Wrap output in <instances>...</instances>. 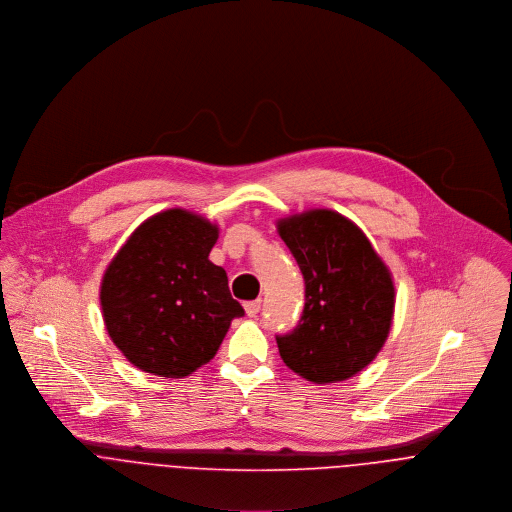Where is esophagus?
Here are the masks:
<instances>
[{
	"instance_id": "esophagus-1",
	"label": "esophagus",
	"mask_w": 512,
	"mask_h": 512,
	"mask_svg": "<svg viewBox=\"0 0 512 512\" xmlns=\"http://www.w3.org/2000/svg\"><path fill=\"white\" fill-rule=\"evenodd\" d=\"M260 307H262V299H254V301L244 303V309H246L248 317H256L260 313Z\"/></svg>"
}]
</instances>
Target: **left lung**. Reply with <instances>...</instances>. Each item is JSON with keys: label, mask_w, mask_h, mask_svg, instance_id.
<instances>
[{"label": "left lung", "mask_w": 512, "mask_h": 512, "mask_svg": "<svg viewBox=\"0 0 512 512\" xmlns=\"http://www.w3.org/2000/svg\"><path fill=\"white\" fill-rule=\"evenodd\" d=\"M303 282L305 303L280 357L299 376L327 384L361 372L382 349L394 313V286L359 226L333 211L280 220Z\"/></svg>", "instance_id": "1"}]
</instances>
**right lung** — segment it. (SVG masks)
I'll return each instance as SVG.
<instances>
[{"mask_svg": "<svg viewBox=\"0 0 512 512\" xmlns=\"http://www.w3.org/2000/svg\"><path fill=\"white\" fill-rule=\"evenodd\" d=\"M217 226L171 209L147 219L110 262L100 303L114 345L138 368L183 378L219 351L244 315L226 272L209 260Z\"/></svg>", "mask_w": 512, "mask_h": 512, "instance_id": "right-lung-1", "label": "right lung"}]
</instances>
